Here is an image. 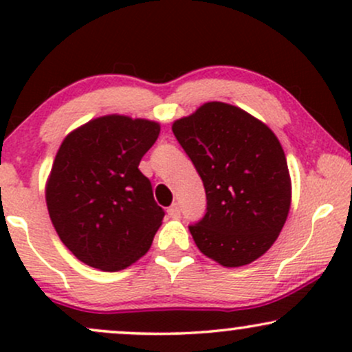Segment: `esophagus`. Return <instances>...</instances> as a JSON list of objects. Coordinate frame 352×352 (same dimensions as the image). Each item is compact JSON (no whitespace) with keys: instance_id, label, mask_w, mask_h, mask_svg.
Returning <instances> with one entry per match:
<instances>
[{"instance_id":"obj_1","label":"esophagus","mask_w":352,"mask_h":352,"mask_svg":"<svg viewBox=\"0 0 352 352\" xmlns=\"http://www.w3.org/2000/svg\"><path fill=\"white\" fill-rule=\"evenodd\" d=\"M167 213H168V217H172V218H179V217H180V208H179V204H173L172 207H168Z\"/></svg>"}]
</instances>
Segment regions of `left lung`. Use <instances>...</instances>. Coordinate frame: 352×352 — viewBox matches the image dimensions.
Here are the masks:
<instances>
[{
  "instance_id": "obj_1",
  "label": "left lung",
  "mask_w": 352,
  "mask_h": 352,
  "mask_svg": "<svg viewBox=\"0 0 352 352\" xmlns=\"http://www.w3.org/2000/svg\"><path fill=\"white\" fill-rule=\"evenodd\" d=\"M172 131L207 193V212L188 227L199 250L227 268L252 263L276 241L292 205L280 140L261 120L225 102L204 104Z\"/></svg>"
}]
</instances>
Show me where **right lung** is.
Here are the masks:
<instances>
[{"label": "right lung", "instance_id": "add662e5", "mask_svg": "<svg viewBox=\"0 0 352 352\" xmlns=\"http://www.w3.org/2000/svg\"><path fill=\"white\" fill-rule=\"evenodd\" d=\"M160 125L104 116L72 131L60 144L46 184L51 221L78 260L119 272L151 248L165 212L139 164Z\"/></svg>", "mask_w": 352, "mask_h": 352}]
</instances>
